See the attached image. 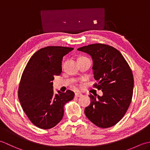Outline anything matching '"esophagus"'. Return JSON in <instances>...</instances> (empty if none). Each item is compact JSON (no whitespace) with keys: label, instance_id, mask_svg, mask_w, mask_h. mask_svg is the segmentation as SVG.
Here are the masks:
<instances>
[{"label":"esophagus","instance_id":"esophagus-1","mask_svg":"<svg viewBox=\"0 0 150 150\" xmlns=\"http://www.w3.org/2000/svg\"><path fill=\"white\" fill-rule=\"evenodd\" d=\"M82 95V94L81 93H80V92H76V93H75V96L77 97H81Z\"/></svg>","mask_w":150,"mask_h":150}]
</instances>
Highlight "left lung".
Instances as JSON below:
<instances>
[{"label":"left lung","mask_w":150,"mask_h":150,"mask_svg":"<svg viewBox=\"0 0 150 150\" xmlns=\"http://www.w3.org/2000/svg\"><path fill=\"white\" fill-rule=\"evenodd\" d=\"M77 50L91 57L94 78L98 82L94 86L103 93V96L90 95L86 116L100 128L115 125L132 101L134 81L131 68L119 51L106 44H93Z\"/></svg>","instance_id":"obj_1"}]
</instances>
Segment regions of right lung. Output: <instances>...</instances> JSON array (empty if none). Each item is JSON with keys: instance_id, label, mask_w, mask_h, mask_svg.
I'll list each match as a JSON object with an SVG mask.
<instances>
[{"instance_id": "1", "label": "right lung", "mask_w": 150, "mask_h": 150, "mask_svg": "<svg viewBox=\"0 0 150 150\" xmlns=\"http://www.w3.org/2000/svg\"><path fill=\"white\" fill-rule=\"evenodd\" d=\"M73 47L47 46L31 56L22 75L18 99L27 117L38 128H53L62 120L64 106L74 97V92L53 91L54 76L60 75L63 57Z\"/></svg>"}]
</instances>
